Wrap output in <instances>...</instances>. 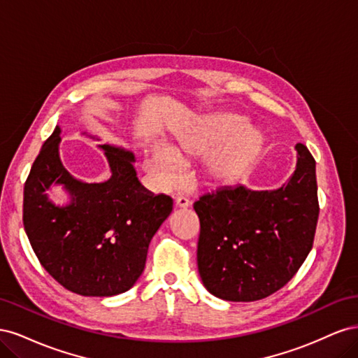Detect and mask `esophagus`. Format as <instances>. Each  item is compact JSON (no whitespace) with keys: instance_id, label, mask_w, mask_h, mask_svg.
<instances>
[{"instance_id":"esophagus-1","label":"esophagus","mask_w":358,"mask_h":358,"mask_svg":"<svg viewBox=\"0 0 358 358\" xmlns=\"http://www.w3.org/2000/svg\"><path fill=\"white\" fill-rule=\"evenodd\" d=\"M175 203H176L178 208H180V209H185V208H188V206H189V200L187 197H183V196L176 197Z\"/></svg>"}]
</instances>
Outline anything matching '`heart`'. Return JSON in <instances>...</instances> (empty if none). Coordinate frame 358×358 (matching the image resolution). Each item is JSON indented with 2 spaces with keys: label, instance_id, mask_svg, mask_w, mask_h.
Returning <instances> with one entry per match:
<instances>
[{
  "label": "heart",
  "instance_id": "1",
  "mask_svg": "<svg viewBox=\"0 0 358 358\" xmlns=\"http://www.w3.org/2000/svg\"><path fill=\"white\" fill-rule=\"evenodd\" d=\"M241 124L242 119L234 115H220L192 125L173 138L167 148L150 146L143 158V169L158 188H171L183 179L182 162L206 157V178L215 183H229L251 164L263 145V136L255 127H239ZM221 139L223 143L218 147Z\"/></svg>",
  "mask_w": 358,
  "mask_h": 358
}]
</instances>
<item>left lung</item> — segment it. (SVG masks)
Returning a JSON list of instances; mask_svg holds the SVG:
<instances>
[{
	"label": "left lung",
	"mask_w": 358,
	"mask_h": 358,
	"mask_svg": "<svg viewBox=\"0 0 358 358\" xmlns=\"http://www.w3.org/2000/svg\"><path fill=\"white\" fill-rule=\"evenodd\" d=\"M296 150L294 175L280 188L225 187L194 203L199 273L210 294L229 301L268 297L310 252L320 213L315 159L305 145Z\"/></svg>",
	"instance_id": "left-lung-1"
}]
</instances>
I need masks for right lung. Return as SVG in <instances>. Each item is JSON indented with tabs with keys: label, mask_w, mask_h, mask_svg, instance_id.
<instances>
[{
	"label": "right lung",
	"mask_w": 358,
	"mask_h": 358,
	"mask_svg": "<svg viewBox=\"0 0 358 358\" xmlns=\"http://www.w3.org/2000/svg\"><path fill=\"white\" fill-rule=\"evenodd\" d=\"M59 134L57 127L25 182V233L41 266L64 288L88 297L121 294L142 275L150 239L171 213L173 200L146 191L133 152L110 145L100 146L109 180L74 179L59 158ZM52 182L69 191L70 205L61 208L47 199Z\"/></svg>",
	"instance_id": "right-lung-1"
}]
</instances>
